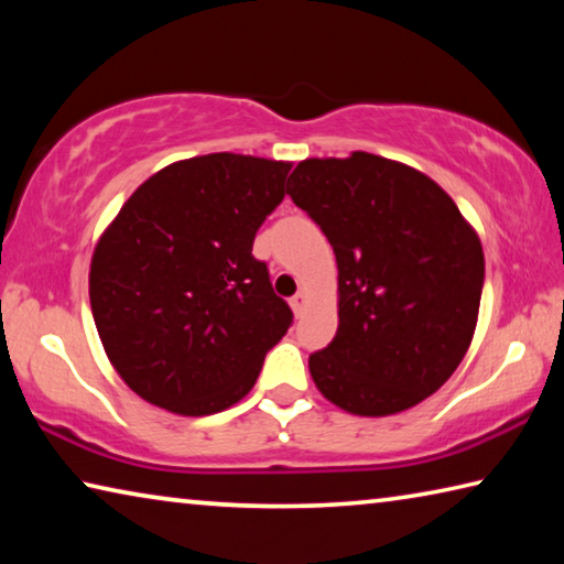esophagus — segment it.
I'll return each mask as SVG.
<instances>
[{
    "instance_id": "1",
    "label": "esophagus",
    "mask_w": 564,
    "mask_h": 564,
    "mask_svg": "<svg viewBox=\"0 0 564 564\" xmlns=\"http://www.w3.org/2000/svg\"><path fill=\"white\" fill-rule=\"evenodd\" d=\"M291 308H293L295 313H301V311L305 308V293H303V291H299V293L293 295V299H291Z\"/></svg>"
}]
</instances>
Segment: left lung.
Returning a JSON list of instances; mask_svg holds the SVG:
<instances>
[{
    "label": "left lung",
    "mask_w": 564,
    "mask_h": 564,
    "mask_svg": "<svg viewBox=\"0 0 564 564\" xmlns=\"http://www.w3.org/2000/svg\"><path fill=\"white\" fill-rule=\"evenodd\" d=\"M289 184L338 263L336 338L308 358L318 390L356 415L417 405L473 340L480 238L433 178L366 151L305 159Z\"/></svg>",
    "instance_id": "obj_1"
}]
</instances>
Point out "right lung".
<instances>
[{
  "mask_svg": "<svg viewBox=\"0 0 564 564\" xmlns=\"http://www.w3.org/2000/svg\"><path fill=\"white\" fill-rule=\"evenodd\" d=\"M291 164L241 154L176 161L144 181L104 231L89 299L104 350L133 393L212 415L253 388L293 323L253 238Z\"/></svg>",
  "mask_w": 564,
  "mask_h": 564,
  "instance_id": "right-lung-1",
  "label": "right lung"
}]
</instances>
